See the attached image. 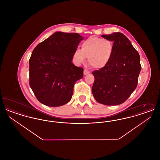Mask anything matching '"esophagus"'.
Masks as SVG:
<instances>
[{"label":"esophagus","mask_w":160,"mask_h":160,"mask_svg":"<svg viewBox=\"0 0 160 160\" xmlns=\"http://www.w3.org/2000/svg\"><path fill=\"white\" fill-rule=\"evenodd\" d=\"M84 75H86V74H89L90 73V71H89V70H88V69H85L84 70Z\"/></svg>","instance_id":"esophagus-1"}]
</instances>
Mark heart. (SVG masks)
<instances>
[{"mask_svg": "<svg viewBox=\"0 0 160 160\" xmlns=\"http://www.w3.org/2000/svg\"><path fill=\"white\" fill-rule=\"evenodd\" d=\"M114 53L113 42L106 38L92 36L82 43L81 50L77 49L73 54L74 60L78 64L83 63L86 58L92 67L104 68Z\"/></svg>", "mask_w": 160, "mask_h": 160, "instance_id": "heart-1", "label": "heart"}]
</instances>
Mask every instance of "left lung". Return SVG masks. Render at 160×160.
<instances>
[{
	"label": "left lung",
	"instance_id": "8db88e82",
	"mask_svg": "<svg viewBox=\"0 0 160 160\" xmlns=\"http://www.w3.org/2000/svg\"><path fill=\"white\" fill-rule=\"evenodd\" d=\"M101 37L113 42L114 53L104 68L92 72L95 80L92 92L99 103L119 105L128 99L137 87L142 69L140 56L122 33Z\"/></svg>",
	"mask_w": 160,
	"mask_h": 160
}]
</instances>
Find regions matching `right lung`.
Returning <instances> with one entry per match:
<instances>
[{
    "instance_id": "obj_1",
    "label": "right lung",
    "mask_w": 160,
    "mask_h": 160,
    "mask_svg": "<svg viewBox=\"0 0 160 160\" xmlns=\"http://www.w3.org/2000/svg\"><path fill=\"white\" fill-rule=\"evenodd\" d=\"M83 39L77 33L57 32L33 50L29 59V84L42 104L61 106L71 99L74 84L83 77V68L71 62Z\"/></svg>"
}]
</instances>
